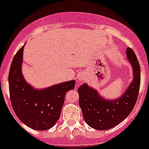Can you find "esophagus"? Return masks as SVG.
Returning a JSON list of instances; mask_svg holds the SVG:
<instances>
[{
  "instance_id": "34e87169",
  "label": "esophagus",
  "mask_w": 149,
  "mask_h": 149,
  "mask_svg": "<svg viewBox=\"0 0 149 149\" xmlns=\"http://www.w3.org/2000/svg\"><path fill=\"white\" fill-rule=\"evenodd\" d=\"M77 79H78V81H79V82L83 81L85 79V75L83 74V73H80V74L78 75Z\"/></svg>"
}]
</instances>
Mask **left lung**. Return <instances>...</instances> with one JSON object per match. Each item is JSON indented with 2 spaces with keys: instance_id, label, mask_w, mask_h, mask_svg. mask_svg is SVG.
<instances>
[{
  "instance_id": "8db88e82",
  "label": "left lung",
  "mask_w": 149,
  "mask_h": 149,
  "mask_svg": "<svg viewBox=\"0 0 149 149\" xmlns=\"http://www.w3.org/2000/svg\"><path fill=\"white\" fill-rule=\"evenodd\" d=\"M126 53L132 67L133 78L120 97L108 100L86 83L79 87V104L86 123L92 128L98 130L113 128L128 117L136 104L140 87V66L132 48L127 47Z\"/></svg>"
}]
</instances>
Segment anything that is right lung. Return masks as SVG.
<instances>
[{"label":"right lung","mask_w":149,"mask_h":149,"mask_svg":"<svg viewBox=\"0 0 149 149\" xmlns=\"http://www.w3.org/2000/svg\"><path fill=\"white\" fill-rule=\"evenodd\" d=\"M24 46L13 57L9 72L11 104L22 123L35 130H46L60 118L67 91L73 89L76 81L61 82L42 89H36L26 82L22 73Z\"/></svg>","instance_id":"add662e5"}]
</instances>
